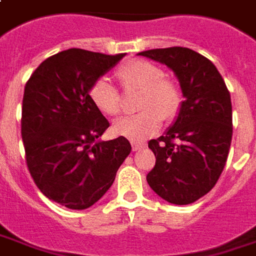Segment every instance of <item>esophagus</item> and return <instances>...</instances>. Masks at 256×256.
<instances>
[{
	"label": "esophagus",
	"instance_id": "esophagus-1",
	"mask_svg": "<svg viewBox=\"0 0 256 256\" xmlns=\"http://www.w3.org/2000/svg\"><path fill=\"white\" fill-rule=\"evenodd\" d=\"M146 146L144 142H132V149L134 150H140V149H144Z\"/></svg>",
	"mask_w": 256,
	"mask_h": 256
}]
</instances>
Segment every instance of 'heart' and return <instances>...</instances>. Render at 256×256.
<instances>
[{"label":"heart","mask_w":256,"mask_h":256,"mask_svg":"<svg viewBox=\"0 0 256 256\" xmlns=\"http://www.w3.org/2000/svg\"><path fill=\"white\" fill-rule=\"evenodd\" d=\"M125 90H142L138 108L140 112L126 116L114 124L118 135L132 140H142L159 131L162 118L170 121L179 114L183 92L176 82L164 77V68L144 59L130 60L116 70ZM90 100L102 114L118 116L122 101L116 86L106 77L97 78L90 87Z\"/></svg>","instance_id":"heart-1"}]
</instances>
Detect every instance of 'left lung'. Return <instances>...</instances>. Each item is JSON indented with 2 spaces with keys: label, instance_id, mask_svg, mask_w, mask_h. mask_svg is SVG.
Wrapping results in <instances>:
<instances>
[{
  "label": "left lung",
  "instance_id": "1",
  "mask_svg": "<svg viewBox=\"0 0 256 256\" xmlns=\"http://www.w3.org/2000/svg\"><path fill=\"white\" fill-rule=\"evenodd\" d=\"M140 54L172 68L184 97L173 126L148 142L156 162L146 180L169 203H193L216 186L227 162L232 138L231 96L217 68L188 48Z\"/></svg>",
  "mask_w": 256,
  "mask_h": 256
}]
</instances>
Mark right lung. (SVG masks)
Here are the masks:
<instances>
[{"label": "right lung", "instance_id": "1", "mask_svg": "<svg viewBox=\"0 0 256 256\" xmlns=\"http://www.w3.org/2000/svg\"><path fill=\"white\" fill-rule=\"evenodd\" d=\"M125 56L68 49L44 60L25 84L20 134L28 170L48 198L72 210L92 207L131 152L90 100L92 84Z\"/></svg>", "mask_w": 256, "mask_h": 256}]
</instances>
